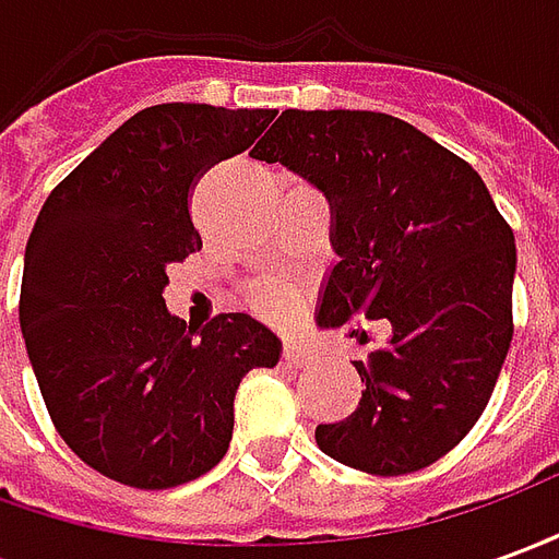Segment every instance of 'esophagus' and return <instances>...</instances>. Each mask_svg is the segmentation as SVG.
<instances>
[{"label": "esophagus", "mask_w": 559, "mask_h": 559, "mask_svg": "<svg viewBox=\"0 0 559 559\" xmlns=\"http://www.w3.org/2000/svg\"><path fill=\"white\" fill-rule=\"evenodd\" d=\"M281 359L293 368H299V365H308L314 359V350L311 347H305L299 341H284V347H281Z\"/></svg>", "instance_id": "esophagus-1"}]
</instances>
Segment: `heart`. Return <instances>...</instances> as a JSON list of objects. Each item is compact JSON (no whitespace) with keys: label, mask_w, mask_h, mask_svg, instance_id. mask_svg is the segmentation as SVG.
Here are the masks:
<instances>
[{"label":"heart","mask_w":559,"mask_h":559,"mask_svg":"<svg viewBox=\"0 0 559 559\" xmlns=\"http://www.w3.org/2000/svg\"><path fill=\"white\" fill-rule=\"evenodd\" d=\"M305 284L293 278H260L248 287V305L260 320L269 323H293L305 305Z\"/></svg>","instance_id":"1"}]
</instances>
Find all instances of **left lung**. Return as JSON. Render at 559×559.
Instances as JSON below:
<instances>
[{"label":"left lung","instance_id":"left-lung-1","mask_svg":"<svg viewBox=\"0 0 559 559\" xmlns=\"http://www.w3.org/2000/svg\"><path fill=\"white\" fill-rule=\"evenodd\" d=\"M251 158L302 173L332 203L341 260L317 323L353 335L365 320L392 323L353 362L359 407L317 425V445L374 476L428 467L497 386L515 332V233L467 160L389 114L284 110Z\"/></svg>","mask_w":559,"mask_h":559}]
</instances>
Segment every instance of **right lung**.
Instances as JSON below:
<instances>
[{
  "label": "right lung",
  "instance_id": "obj_1",
  "mask_svg": "<svg viewBox=\"0 0 559 559\" xmlns=\"http://www.w3.org/2000/svg\"><path fill=\"white\" fill-rule=\"evenodd\" d=\"M275 110L155 104L56 185L26 242L20 329L68 449L143 491L176 488L227 455L233 399L281 341L248 314L200 329L167 314V266L203 239L200 176L251 146Z\"/></svg>",
  "mask_w": 559,
  "mask_h": 559
}]
</instances>
